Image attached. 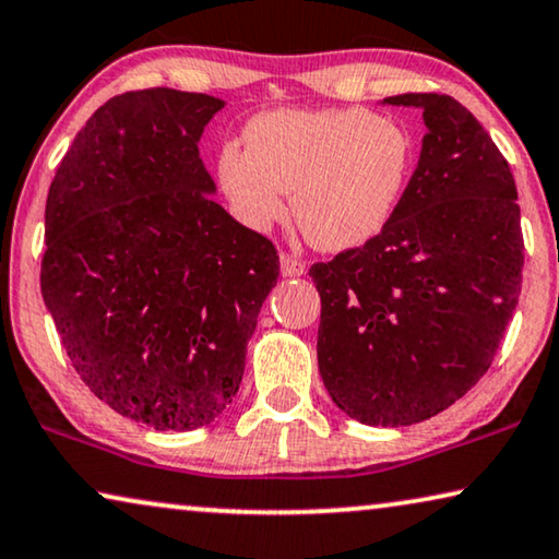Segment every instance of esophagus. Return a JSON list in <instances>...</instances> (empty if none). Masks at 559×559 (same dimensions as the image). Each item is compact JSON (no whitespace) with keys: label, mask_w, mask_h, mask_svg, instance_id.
Masks as SVG:
<instances>
[{"label":"esophagus","mask_w":559,"mask_h":559,"mask_svg":"<svg viewBox=\"0 0 559 559\" xmlns=\"http://www.w3.org/2000/svg\"><path fill=\"white\" fill-rule=\"evenodd\" d=\"M280 272H282V277H302V274L307 272V266H305V262H299L297 257L282 252L280 254Z\"/></svg>","instance_id":"esophagus-1"}]
</instances>
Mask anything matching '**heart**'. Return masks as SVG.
<instances>
[{
	"label": "heart",
	"mask_w": 559,
	"mask_h": 559,
	"mask_svg": "<svg viewBox=\"0 0 559 559\" xmlns=\"http://www.w3.org/2000/svg\"><path fill=\"white\" fill-rule=\"evenodd\" d=\"M414 171L406 128L366 110H270L226 143L216 176L231 212L254 231L287 214L328 252L366 245L399 212Z\"/></svg>",
	"instance_id": "obj_1"
}]
</instances>
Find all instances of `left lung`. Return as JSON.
<instances>
[{"label":"left lung","instance_id":"left-lung-1","mask_svg":"<svg viewBox=\"0 0 559 559\" xmlns=\"http://www.w3.org/2000/svg\"><path fill=\"white\" fill-rule=\"evenodd\" d=\"M383 105L424 112L416 171L385 229L310 277L330 399L360 424L399 428L487 373L520 299L524 241L509 164L464 105L436 93Z\"/></svg>","mask_w":559,"mask_h":559}]
</instances>
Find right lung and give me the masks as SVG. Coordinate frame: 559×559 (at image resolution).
I'll use <instances>...</instances> for the list:
<instances>
[{
	"mask_svg": "<svg viewBox=\"0 0 559 559\" xmlns=\"http://www.w3.org/2000/svg\"><path fill=\"white\" fill-rule=\"evenodd\" d=\"M224 100L153 87L93 112L45 206L43 297L83 383L120 416L193 431L245 376L277 249L212 199L199 158Z\"/></svg>",
	"mask_w": 559,
	"mask_h": 559,
	"instance_id": "1",
	"label": "right lung"
}]
</instances>
